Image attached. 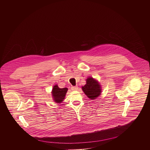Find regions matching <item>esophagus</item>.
<instances>
[{"label":"esophagus","mask_w":150,"mask_h":150,"mask_svg":"<svg viewBox=\"0 0 150 150\" xmlns=\"http://www.w3.org/2000/svg\"><path fill=\"white\" fill-rule=\"evenodd\" d=\"M78 89V86H72V91H77Z\"/></svg>","instance_id":"34e87169"}]
</instances>
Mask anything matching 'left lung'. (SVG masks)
<instances>
[{"label":"left lung","mask_w":150,"mask_h":150,"mask_svg":"<svg viewBox=\"0 0 150 150\" xmlns=\"http://www.w3.org/2000/svg\"><path fill=\"white\" fill-rule=\"evenodd\" d=\"M86 96L91 100L96 99L102 92V87L98 80L92 77H88L86 79L85 86L81 87Z\"/></svg>","instance_id":"1"}]
</instances>
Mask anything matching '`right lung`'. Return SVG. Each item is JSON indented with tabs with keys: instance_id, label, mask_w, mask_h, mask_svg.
<instances>
[{
	"instance_id": "add662e5",
	"label": "right lung",
	"mask_w": 150,
	"mask_h": 150,
	"mask_svg": "<svg viewBox=\"0 0 150 150\" xmlns=\"http://www.w3.org/2000/svg\"><path fill=\"white\" fill-rule=\"evenodd\" d=\"M67 91V88H59L57 84L53 86L51 93L54 102L57 103H62L64 100Z\"/></svg>"
}]
</instances>
